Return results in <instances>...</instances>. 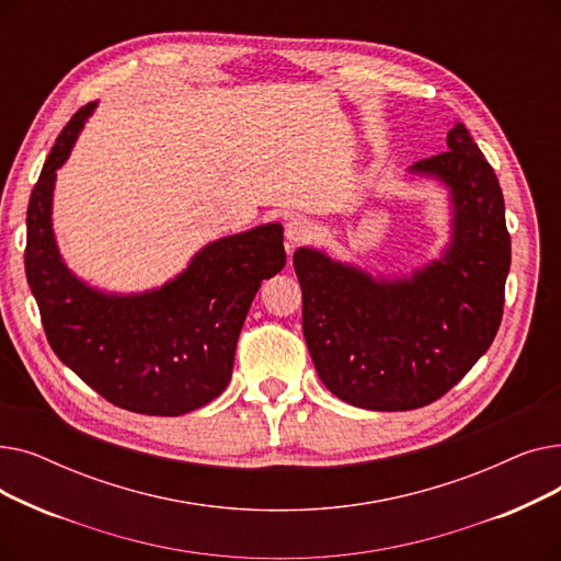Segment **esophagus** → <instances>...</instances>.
Returning a JSON list of instances; mask_svg holds the SVG:
<instances>
[{"label":"esophagus","instance_id":"1","mask_svg":"<svg viewBox=\"0 0 561 561\" xmlns=\"http://www.w3.org/2000/svg\"><path fill=\"white\" fill-rule=\"evenodd\" d=\"M284 233H286V243H288V252H290L300 245H307L316 236V227L307 218H290L286 222Z\"/></svg>","mask_w":561,"mask_h":561}]
</instances>
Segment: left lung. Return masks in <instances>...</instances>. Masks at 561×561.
Returning <instances> with one entry per match:
<instances>
[{"label":"left lung","instance_id":"left-lung-1","mask_svg":"<svg viewBox=\"0 0 561 561\" xmlns=\"http://www.w3.org/2000/svg\"><path fill=\"white\" fill-rule=\"evenodd\" d=\"M411 174L450 191L453 239L411 277H370L313 248L293 265L302 330L318 377L336 398L373 411H409L448 393L489 350L503 320L512 241L497 176L468 129Z\"/></svg>","mask_w":561,"mask_h":561}]
</instances>
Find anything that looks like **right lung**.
Wrapping results in <instances>:
<instances>
[{
  "label": "right lung",
  "instance_id": "add662e5",
  "mask_svg": "<svg viewBox=\"0 0 561 561\" xmlns=\"http://www.w3.org/2000/svg\"><path fill=\"white\" fill-rule=\"evenodd\" d=\"M98 102L58 134L26 209V282L54 355L111 404L147 416H182L218 398L231 379L236 341L263 279L284 263L279 222L204 245L161 288L115 296L68 271L51 229L56 170Z\"/></svg>",
  "mask_w": 561,
  "mask_h": 561
}]
</instances>
